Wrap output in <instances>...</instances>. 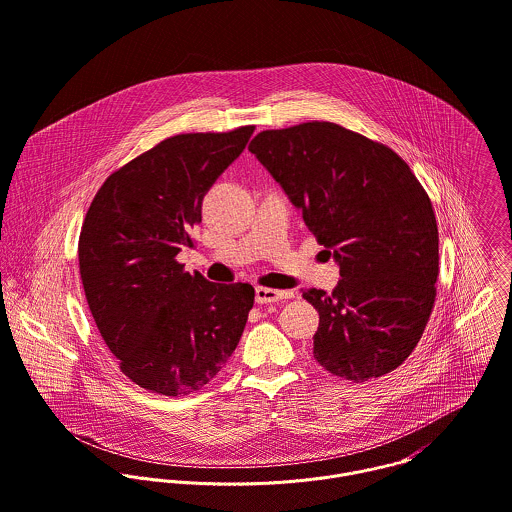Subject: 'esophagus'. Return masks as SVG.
Returning a JSON list of instances; mask_svg holds the SVG:
<instances>
[{
	"mask_svg": "<svg viewBox=\"0 0 512 512\" xmlns=\"http://www.w3.org/2000/svg\"><path fill=\"white\" fill-rule=\"evenodd\" d=\"M292 296H294L292 292H280V290L262 288V286L256 288V302L258 304H274V302H280V300H286V298H292Z\"/></svg>",
	"mask_w": 512,
	"mask_h": 512,
	"instance_id": "1",
	"label": "esophagus"
}]
</instances>
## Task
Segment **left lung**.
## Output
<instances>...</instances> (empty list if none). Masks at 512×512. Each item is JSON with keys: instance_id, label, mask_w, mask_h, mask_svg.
<instances>
[{"instance_id": "8db88e82", "label": "left lung", "mask_w": 512, "mask_h": 512, "mask_svg": "<svg viewBox=\"0 0 512 512\" xmlns=\"http://www.w3.org/2000/svg\"><path fill=\"white\" fill-rule=\"evenodd\" d=\"M248 149L340 264L332 294L302 290L320 312L316 361L355 383L399 367L425 332L439 276L435 210L417 176L387 145L328 121L262 131Z\"/></svg>"}]
</instances>
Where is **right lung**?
I'll return each mask as SVG.
<instances>
[{"mask_svg":"<svg viewBox=\"0 0 512 512\" xmlns=\"http://www.w3.org/2000/svg\"><path fill=\"white\" fill-rule=\"evenodd\" d=\"M252 133L169 137L111 172L85 214L77 252L91 316L119 369L147 391L202 389L244 332L254 288L188 274L176 254L194 244L206 190Z\"/></svg>","mask_w":512,"mask_h":512,"instance_id":"add662e5","label":"right lung"}]
</instances>
